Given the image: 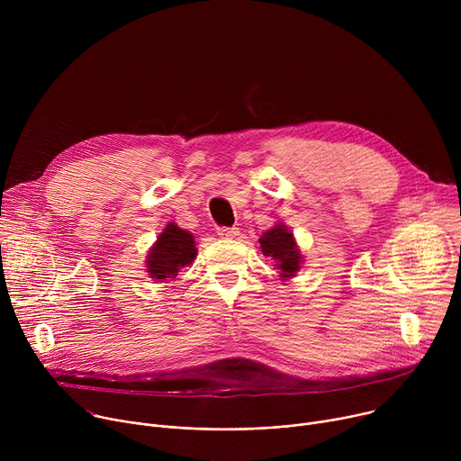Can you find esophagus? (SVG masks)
<instances>
[{
    "instance_id": "obj_1",
    "label": "esophagus",
    "mask_w": 461,
    "mask_h": 461,
    "mask_svg": "<svg viewBox=\"0 0 461 461\" xmlns=\"http://www.w3.org/2000/svg\"><path fill=\"white\" fill-rule=\"evenodd\" d=\"M219 237L221 239H237L239 237V228H219Z\"/></svg>"
}]
</instances>
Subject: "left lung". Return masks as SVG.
Segmentation results:
<instances>
[{
  "mask_svg": "<svg viewBox=\"0 0 461 461\" xmlns=\"http://www.w3.org/2000/svg\"><path fill=\"white\" fill-rule=\"evenodd\" d=\"M258 244L265 257H270L274 260V270H277L279 281L294 279L297 272H301L303 253L286 224L277 222L274 228L267 230L260 235Z\"/></svg>",
  "mask_w": 461,
  "mask_h": 461,
  "instance_id": "8db88e82",
  "label": "left lung"
}]
</instances>
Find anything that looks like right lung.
Here are the masks:
<instances>
[{"mask_svg": "<svg viewBox=\"0 0 461 461\" xmlns=\"http://www.w3.org/2000/svg\"><path fill=\"white\" fill-rule=\"evenodd\" d=\"M196 251L199 249L193 233L178 228L175 222H167L148 251L146 272L157 283H169L182 268L191 265Z\"/></svg>", "mask_w": 461, "mask_h": 461, "instance_id": "right-lung-1", "label": "right lung"}]
</instances>
